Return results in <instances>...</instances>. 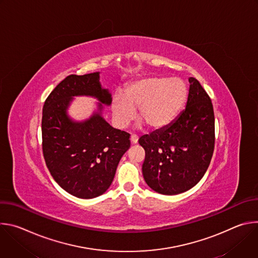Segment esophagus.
I'll list each match as a JSON object with an SVG mask.
<instances>
[{
  "label": "esophagus",
  "instance_id": "esophagus-1",
  "mask_svg": "<svg viewBox=\"0 0 258 258\" xmlns=\"http://www.w3.org/2000/svg\"><path fill=\"white\" fill-rule=\"evenodd\" d=\"M138 140H139V138H138L137 135H132V136H131V142H132L133 144H137V143H138Z\"/></svg>",
  "mask_w": 258,
  "mask_h": 258
}]
</instances>
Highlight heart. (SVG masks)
<instances>
[{"label":"heart","instance_id":"1","mask_svg":"<svg viewBox=\"0 0 258 258\" xmlns=\"http://www.w3.org/2000/svg\"><path fill=\"white\" fill-rule=\"evenodd\" d=\"M188 97L186 83L180 79L151 77L132 83L123 95L111 102L113 118L118 126H126L139 108V118L150 128H161L181 111Z\"/></svg>","mask_w":258,"mask_h":258}]
</instances>
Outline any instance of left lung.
Listing matches in <instances>:
<instances>
[{
  "instance_id": "left-lung-1",
  "label": "left lung",
  "mask_w": 258,
  "mask_h": 258,
  "mask_svg": "<svg viewBox=\"0 0 258 258\" xmlns=\"http://www.w3.org/2000/svg\"><path fill=\"white\" fill-rule=\"evenodd\" d=\"M185 110L168 125L142 136L144 179L152 190L176 195L193 188L205 174L214 150V112L200 83L189 79Z\"/></svg>"
}]
</instances>
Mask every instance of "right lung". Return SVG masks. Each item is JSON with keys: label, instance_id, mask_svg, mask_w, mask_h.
Here are the masks:
<instances>
[{"label": "right lung", "instance_id": "obj_1", "mask_svg": "<svg viewBox=\"0 0 258 258\" xmlns=\"http://www.w3.org/2000/svg\"><path fill=\"white\" fill-rule=\"evenodd\" d=\"M76 95L97 97L98 111L85 122L72 121L67 109ZM111 94L103 89L100 72L65 78L48 96L43 108V154L51 175L69 194L91 199L105 193L131 146L130 134L102 117Z\"/></svg>", "mask_w": 258, "mask_h": 258}]
</instances>
